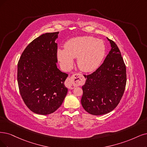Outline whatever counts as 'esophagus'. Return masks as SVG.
Wrapping results in <instances>:
<instances>
[{"label":"esophagus","mask_w":147,"mask_h":147,"mask_svg":"<svg viewBox=\"0 0 147 147\" xmlns=\"http://www.w3.org/2000/svg\"><path fill=\"white\" fill-rule=\"evenodd\" d=\"M85 83V78L84 76L79 73H76L68 78L65 82V85L69 89H74L75 86L82 85Z\"/></svg>","instance_id":"obj_1"}]
</instances>
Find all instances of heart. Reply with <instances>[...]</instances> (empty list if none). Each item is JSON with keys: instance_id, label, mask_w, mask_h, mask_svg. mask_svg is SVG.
I'll return each instance as SVG.
<instances>
[{"instance_id": "obj_1", "label": "heart", "mask_w": 147, "mask_h": 147, "mask_svg": "<svg viewBox=\"0 0 147 147\" xmlns=\"http://www.w3.org/2000/svg\"><path fill=\"white\" fill-rule=\"evenodd\" d=\"M65 49L59 48L57 57L65 69L72 67L73 59H77L79 68L85 73L93 72L99 67L105 53L104 42L92 36H80L68 40Z\"/></svg>"}]
</instances>
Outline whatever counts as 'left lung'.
Wrapping results in <instances>:
<instances>
[{"mask_svg": "<svg viewBox=\"0 0 147 147\" xmlns=\"http://www.w3.org/2000/svg\"><path fill=\"white\" fill-rule=\"evenodd\" d=\"M105 61L94 72L84 75L81 104L91 115L99 116L113 111L122 99L127 82L126 66L115 42Z\"/></svg>", "mask_w": 147, "mask_h": 147, "instance_id": "left-lung-1", "label": "left lung"}]
</instances>
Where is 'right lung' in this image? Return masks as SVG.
Segmentation results:
<instances>
[{"instance_id":"obj_1","label":"right lung","mask_w":147,"mask_h":147,"mask_svg":"<svg viewBox=\"0 0 147 147\" xmlns=\"http://www.w3.org/2000/svg\"><path fill=\"white\" fill-rule=\"evenodd\" d=\"M59 32L43 34L23 51L18 64V82L25 105L34 113L50 115L61 107L67 94L64 82L68 74L57 62Z\"/></svg>"}]
</instances>
